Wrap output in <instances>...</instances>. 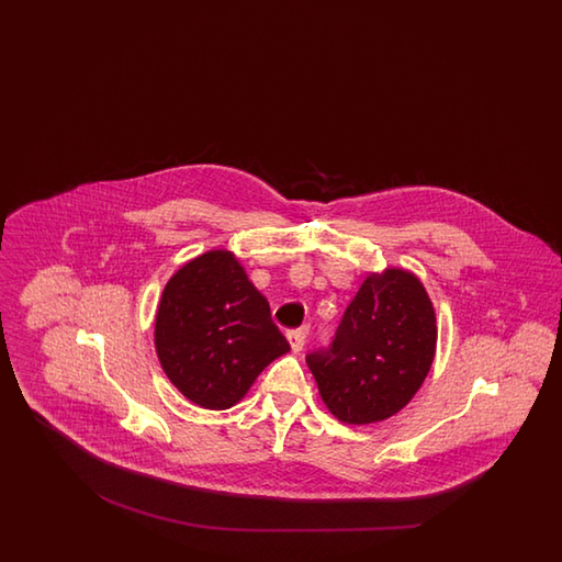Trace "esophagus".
Wrapping results in <instances>:
<instances>
[{
    "mask_svg": "<svg viewBox=\"0 0 562 562\" xmlns=\"http://www.w3.org/2000/svg\"><path fill=\"white\" fill-rule=\"evenodd\" d=\"M305 337H307L305 329H291V331H286V341H289V346H291L295 353L305 346Z\"/></svg>",
    "mask_w": 562,
    "mask_h": 562,
    "instance_id": "obj_1",
    "label": "esophagus"
}]
</instances>
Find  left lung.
Segmentation results:
<instances>
[{"instance_id":"1","label":"left lung","mask_w":562,"mask_h":562,"mask_svg":"<svg viewBox=\"0 0 562 562\" xmlns=\"http://www.w3.org/2000/svg\"><path fill=\"white\" fill-rule=\"evenodd\" d=\"M436 311L406 269L371 273L347 305L331 346L307 356L323 404L346 424L392 418L409 404L436 356Z\"/></svg>"}]
</instances>
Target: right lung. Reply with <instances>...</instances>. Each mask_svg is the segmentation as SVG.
<instances>
[{
  "label": "right lung",
  "mask_w": 562,
  "mask_h": 562,
  "mask_svg": "<svg viewBox=\"0 0 562 562\" xmlns=\"http://www.w3.org/2000/svg\"><path fill=\"white\" fill-rule=\"evenodd\" d=\"M170 383L206 409L239 404L259 373L291 347L235 252L206 251L168 279L155 322Z\"/></svg>",
  "instance_id": "obj_1"
}]
</instances>
